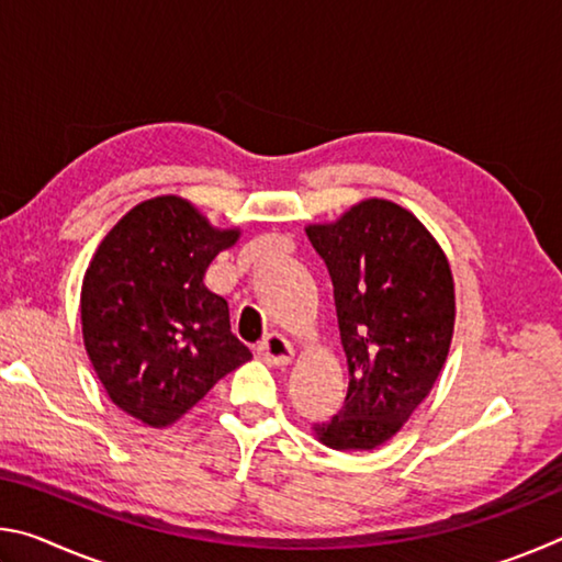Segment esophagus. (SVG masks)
Masks as SVG:
<instances>
[{"instance_id":"34e87169","label":"esophagus","mask_w":562,"mask_h":562,"mask_svg":"<svg viewBox=\"0 0 562 562\" xmlns=\"http://www.w3.org/2000/svg\"><path fill=\"white\" fill-rule=\"evenodd\" d=\"M258 355L272 367H288V364H292V359H294V349L282 335H270L258 347Z\"/></svg>"}]
</instances>
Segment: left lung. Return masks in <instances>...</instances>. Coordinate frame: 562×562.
<instances>
[{"label":"left lung","mask_w":562,"mask_h":562,"mask_svg":"<svg viewBox=\"0 0 562 562\" xmlns=\"http://www.w3.org/2000/svg\"><path fill=\"white\" fill-rule=\"evenodd\" d=\"M304 231L329 270L349 367L345 406L312 431L329 449L372 451L429 396L449 357L451 265L424 223L384 198Z\"/></svg>","instance_id":"1"}]
</instances>
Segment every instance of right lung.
<instances>
[{"label": "right lung", "instance_id": "obj_1", "mask_svg": "<svg viewBox=\"0 0 562 562\" xmlns=\"http://www.w3.org/2000/svg\"><path fill=\"white\" fill-rule=\"evenodd\" d=\"M237 227L211 225L180 195L138 203L103 237L83 274V347L121 412L164 429L250 359L205 270Z\"/></svg>", "mask_w": 562, "mask_h": 562}]
</instances>
